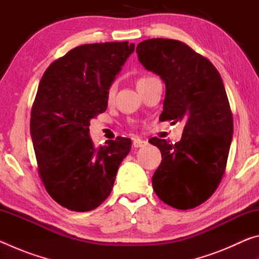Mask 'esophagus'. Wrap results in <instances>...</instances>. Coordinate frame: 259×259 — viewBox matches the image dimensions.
<instances>
[{
  "label": "esophagus",
  "instance_id": "34e87169",
  "mask_svg": "<svg viewBox=\"0 0 259 259\" xmlns=\"http://www.w3.org/2000/svg\"><path fill=\"white\" fill-rule=\"evenodd\" d=\"M133 144H134V146H135V147H143V146L147 145V140L139 139V138H135Z\"/></svg>",
  "mask_w": 259,
  "mask_h": 259
}]
</instances>
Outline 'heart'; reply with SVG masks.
<instances>
[{"label":"heart","instance_id":"b5f03b06","mask_svg":"<svg viewBox=\"0 0 259 259\" xmlns=\"http://www.w3.org/2000/svg\"><path fill=\"white\" fill-rule=\"evenodd\" d=\"M151 77H152L151 75H143V76H140L138 80H137V85L138 84H142V83H144V82H146L148 78H151ZM115 91H116V83L114 82V83H112L111 85L108 87V89H107V94H106L107 99H112L114 97V95H115Z\"/></svg>","mask_w":259,"mask_h":259}]
</instances>
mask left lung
I'll return each instance as SVG.
<instances>
[{
    "label": "left lung",
    "mask_w": 259,
    "mask_h": 259,
    "mask_svg": "<svg viewBox=\"0 0 259 259\" xmlns=\"http://www.w3.org/2000/svg\"><path fill=\"white\" fill-rule=\"evenodd\" d=\"M136 52L143 66L165 83L160 121L185 123L176 144L148 140L162 154L153 190L170 207L195 208L213 194L226 169L233 115L224 83L211 61L184 42L150 38Z\"/></svg>",
    "instance_id": "8db88e82"
}]
</instances>
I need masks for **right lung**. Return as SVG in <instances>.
<instances>
[{
  "instance_id": "add662e5",
  "label": "right lung",
  "mask_w": 259,
  "mask_h": 259,
  "mask_svg": "<svg viewBox=\"0 0 259 259\" xmlns=\"http://www.w3.org/2000/svg\"><path fill=\"white\" fill-rule=\"evenodd\" d=\"M135 50L129 42L83 45L51 63L30 113L37 171L47 192L72 211H90L111 194L131 139L95 146L90 120L107 108V89Z\"/></svg>"
}]
</instances>
